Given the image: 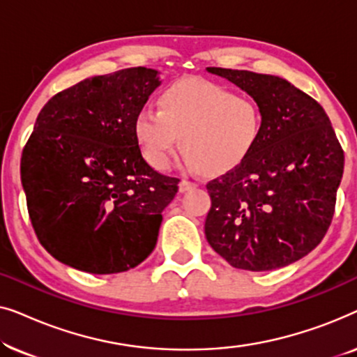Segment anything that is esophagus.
Instances as JSON below:
<instances>
[{
	"instance_id": "esophagus-1",
	"label": "esophagus",
	"mask_w": 357,
	"mask_h": 357,
	"mask_svg": "<svg viewBox=\"0 0 357 357\" xmlns=\"http://www.w3.org/2000/svg\"><path fill=\"white\" fill-rule=\"evenodd\" d=\"M197 187V182H193V180H187V178H183V180H180V183H178V190L182 193H185V192H188V190H192V188H195Z\"/></svg>"
}]
</instances>
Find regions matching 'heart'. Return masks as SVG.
Returning <instances> with one entry per match:
<instances>
[{
  "label": "heart",
  "instance_id": "heart-1",
  "mask_svg": "<svg viewBox=\"0 0 357 357\" xmlns=\"http://www.w3.org/2000/svg\"><path fill=\"white\" fill-rule=\"evenodd\" d=\"M158 102L159 110L144 109L135 120L136 138L155 169L169 167L180 136L187 164L208 172L238 164L260 138V107L214 82H174L160 92Z\"/></svg>",
  "mask_w": 357,
  "mask_h": 357
}]
</instances>
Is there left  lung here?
Wrapping results in <instances>:
<instances>
[{"label": "left lung", "instance_id": "left-lung-1", "mask_svg": "<svg viewBox=\"0 0 357 357\" xmlns=\"http://www.w3.org/2000/svg\"><path fill=\"white\" fill-rule=\"evenodd\" d=\"M245 91L261 112L255 148L206 185L204 234L238 270L271 271L310 253L328 231L344 153L319 102L289 81L206 68Z\"/></svg>", "mask_w": 357, "mask_h": 357}]
</instances>
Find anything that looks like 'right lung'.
Returning <instances> with one entry per match:
<instances>
[{
  "mask_svg": "<svg viewBox=\"0 0 357 357\" xmlns=\"http://www.w3.org/2000/svg\"><path fill=\"white\" fill-rule=\"evenodd\" d=\"M159 84V71L126 68L58 92L38 114L21 182L33 231L58 261L112 275L154 250L178 178L146 162L135 120Z\"/></svg>",
  "mask_w": 357,
  "mask_h": 357,
  "instance_id": "1",
  "label": "right lung"
}]
</instances>
